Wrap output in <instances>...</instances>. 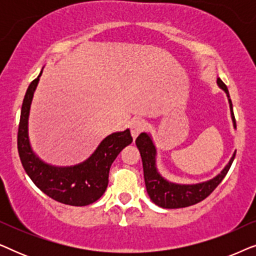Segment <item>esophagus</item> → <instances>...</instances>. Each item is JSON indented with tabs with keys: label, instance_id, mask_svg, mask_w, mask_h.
<instances>
[{
	"label": "esophagus",
	"instance_id": "34e87169",
	"mask_svg": "<svg viewBox=\"0 0 256 256\" xmlns=\"http://www.w3.org/2000/svg\"><path fill=\"white\" fill-rule=\"evenodd\" d=\"M146 127V124L143 120H132V124H130V132H132V138H136L138 136L140 132H141L143 129Z\"/></svg>",
	"mask_w": 256,
	"mask_h": 256
}]
</instances>
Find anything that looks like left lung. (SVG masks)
<instances>
[{
	"label": "left lung",
	"mask_w": 256,
	"mask_h": 256,
	"mask_svg": "<svg viewBox=\"0 0 256 256\" xmlns=\"http://www.w3.org/2000/svg\"><path fill=\"white\" fill-rule=\"evenodd\" d=\"M216 84L220 88L225 90L228 98L230 116H232L233 126L236 129V122L233 113L232 101L230 99L228 90L222 80L218 78ZM136 146L140 150L142 157L143 164V174H144V182L146 192L149 197L156 205L160 206L163 208H188V206L194 205L197 202L204 200L206 197H208L212 194L213 190L222 183V180L225 178L226 174L228 172L230 166H232L236 152L230 157V162L226 164V166L220 171V174L213 177L212 180L202 182L197 184H177L169 182L166 178L162 177L156 166V148L154 144L152 136L146 132H141L138 138H136Z\"/></svg>",
	"instance_id": "1"
}]
</instances>
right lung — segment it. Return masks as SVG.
Instances as JSON below:
<instances>
[{"label":"right lung","mask_w":256,"mask_h":256,"mask_svg":"<svg viewBox=\"0 0 256 256\" xmlns=\"http://www.w3.org/2000/svg\"><path fill=\"white\" fill-rule=\"evenodd\" d=\"M42 72L28 87L20 110L17 135L20 162L34 185L50 198L66 205H90L106 191L112 163L132 142L130 132L126 129L108 135L88 158L76 166H56L45 163L34 152L28 132L30 106Z\"/></svg>","instance_id":"1"}]
</instances>
